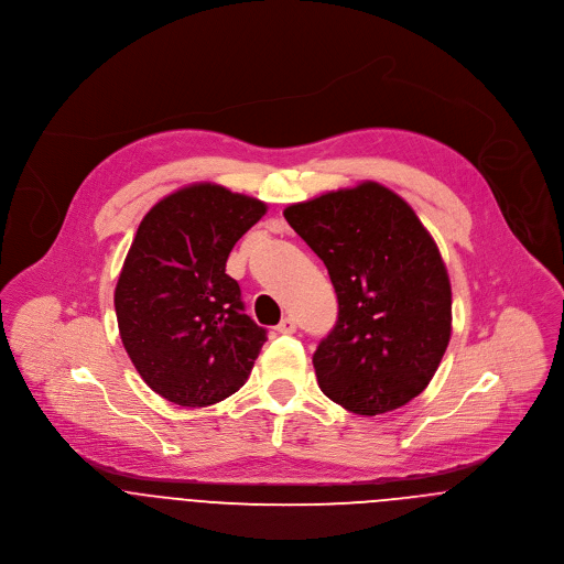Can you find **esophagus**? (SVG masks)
I'll use <instances>...</instances> for the list:
<instances>
[{
  "mask_svg": "<svg viewBox=\"0 0 564 564\" xmlns=\"http://www.w3.org/2000/svg\"><path fill=\"white\" fill-rule=\"evenodd\" d=\"M295 328H297V324H295L291 317H284V319L275 326V330H278L280 335H293Z\"/></svg>",
  "mask_w": 564,
  "mask_h": 564,
  "instance_id": "1",
  "label": "esophagus"
}]
</instances>
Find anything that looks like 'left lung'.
Segmentation results:
<instances>
[{"mask_svg":"<svg viewBox=\"0 0 564 564\" xmlns=\"http://www.w3.org/2000/svg\"><path fill=\"white\" fill-rule=\"evenodd\" d=\"M284 218L326 264L339 302L313 355L322 392L364 416L419 397L449 344L452 286L414 209L364 181L293 203Z\"/></svg>","mask_w":564,"mask_h":564,"instance_id":"obj_1","label":"left lung"}]
</instances>
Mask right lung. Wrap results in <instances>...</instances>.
I'll use <instances>...</instances> for the list:
<instances>
[{
  "label": "right lung",
  "instance_id": "add662e5",
  "mask_svg": "<svg viewBox=\"0 0 564 564\" xmlns=\"http://www.w3.org/2000/svg\"><path fill=\"white\" fill-rule=\"evenodd\" d=\"M267 203L216 183L161 198L141 220L115 289L119 335L143 381L203 408L240 390L267 341L227 275L234 245Z\"/></svg>",
  "mask_w": 564,
  "mask_h": 564
}]
</instances>
